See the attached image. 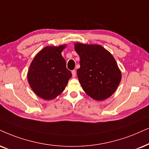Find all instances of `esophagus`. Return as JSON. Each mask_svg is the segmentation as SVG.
<instances>
[{
    "label": "esophagus",
    "instance_id": "34e87169",
    "mask_svg": "<svg viewBox=\"0 0 149 149\" xmlns=\"http://www.w3.org/2000/svg\"><path fill=\"white\" fill-rule=\"evenodd\" d=\"M71 73H72V76L73 77V78H75L76 76V70H73L72 71H71Z\"/></svg>",
    "mask_w": 149,
    "mask_h": 149
}]
</instances>
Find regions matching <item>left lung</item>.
Returning a JSON list of instances; mask_svg holds the SVG:
<instances>
[{
  "label": "left lung",
  "instance_id": "left-lung-1",
  "mask_svg": "<svg viewBox=\"0 0 149 149\" xmlns=\"http://www.w3.org/2000/svg\"><path fill=\"white\" fill-rule=\"evenodd\" d=\"M80 58L77 70L84 92L94 100H104L116 91L121 81V71L110 52L98 45L75 44Z\"/></svg>",
  "mask_w": 149,
  "mask_h": 149
}]
</instances>
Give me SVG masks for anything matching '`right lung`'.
Masks as SVG:
<instances>
[{"instance_id":"obj_1","label":"right lung","mask_w":149,"mask_h":149,"mask_svg":"<svg viewBox=\"0 0 149 149\" xmlns=\"http://www.w3.org/2000/svg\"><path fill=\"white\" fill-rule=\"evenodd\" d=\"M65 47H46L35 56L30 65L28 82L41 98L49 100L57 97L65 90L72 76L61 55Z\"/></svg>"}]
</instances>
